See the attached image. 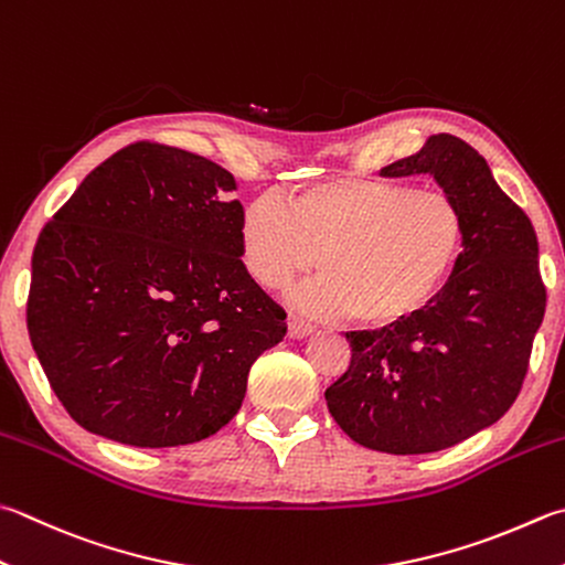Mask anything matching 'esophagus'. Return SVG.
<instances>
[{
    "label": "esophagus",
    "instance_id": "34e87169",
    "mask_svg": "<svg viewBox=\"0 0 565 565\" xmlns=\"http://www.w3.org/2000/svg\"><path fill=\"white\" fill-rule=\"evenodd\" d=\"M312 332H315V327L310 322H305V319H300V317H290V322H287V334L295 337V339L307 337Z\"/></svg>",
    "mask_w": 565,
    "mask_h": 565
}]
</instances>
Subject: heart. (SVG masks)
Instances as JSON below:
<instances>
[{"instance_id": "obj_1", "label": "heart", "mask_w": 565, "mask_h": 565, "mask_svg": "<svg viewBox=\"0 0 565 565\" xmlns=\"http://www.w3.org/2000/svg\"><path fill=\"white\" fill-rule=\"evenodd\" d=\"M467 221L443 189L381 179H332L287 199H255L238 226L250 278L287 290L317 270L302 295L315 315H351L364 327H393L425 310L457 268Z\"/></svg>"}]
</instances>
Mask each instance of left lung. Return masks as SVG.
I'll return each instance as SVG.
<instances>
[{"mask_svg": "<svg viewBox=\"0 0 565 565\" xmlns=\"http://www.w3.org/2000/svg\"><path fill=\"white\" fill-rule=\"evenodd\" d=\"M381 174H433L462 206L465 250L425 310L376 332H347L349 366L324 398L339 428L369 450L438 452L489 428L519 396L546 312L539 241L460 137L430 135Z\"/></svg>", "mask_w": 565, "mask_h": 565, "instance_id": "left-lung-1", "label": "left lung"}]
</instances>
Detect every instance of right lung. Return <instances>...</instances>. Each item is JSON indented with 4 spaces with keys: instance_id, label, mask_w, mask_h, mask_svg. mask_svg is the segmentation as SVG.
I'll list each match as a JSON object with an SVG mask.
<instances>
[{
    "instance_id": "1",
    "label": "right lung",
    "mask_w": 565,
    "mask_h": 565,
    "mask_svg": "<svg viewBox=\"0 0 565 565\" xmlns=\"http://www.w3.org/2000/svg\"><path fill=\"white\" fill-rule=\"evenodd\" d=\"M236 179L211 159L135 142L83 179L39 233L26 327L85 430L174 448L221 430L285 310L243 268Z\"/></svg>"
}]
</instances>
